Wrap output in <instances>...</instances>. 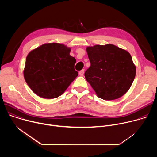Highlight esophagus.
Here are the masks:
<instances>
[{
    "mask_svg": "<svg viewBox=\"0 0 157 157\" xmlns=\"http://www.w3.org/2000/svg\"><path fill=\"white\" fill-rule=\"evenodd\" d=\"M84 73V70H81V71L79 72V74L80 76H83Z\"/></svg>",
    "mask_w": 157,
    "mask_h": 157,
    "instance_id": "esophagus-1",
    "label": "esophagus"
}]
</instances>
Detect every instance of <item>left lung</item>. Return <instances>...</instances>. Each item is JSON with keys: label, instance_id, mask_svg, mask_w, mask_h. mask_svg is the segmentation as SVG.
<instances>
[{"label": "left lung", "instance_id": "left-lung-1", "mask_svg": "<svg viewBox=\"0 0 157 157\" xmlns=\"http://www.w3.org/2000/svg\"><path fill=\"white\" fill-rule=\"evenodd\" d=\"M86 50L91 66L84 76L98 96L110 101L125 94L136 73L130 53L111 44L87 47Z\"/></svg>", "mask_w": 157, "mask_h": 157}]
</instances>
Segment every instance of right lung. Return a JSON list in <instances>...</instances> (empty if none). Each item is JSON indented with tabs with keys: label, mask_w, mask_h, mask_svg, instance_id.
<instances>
[{
	"label": "right lung",
	"mask_w": 157,
	"mask_h": 157,
	"mask_svg": "<svg viewBox=\"0 0 157 157\" xmlns=\"http://www.w3.org/2000/svg\"><path fill=\"white\" fill-rule=\"evenodd\" d=\"M64 44L46 43L29 53L25 62V79L38 96L53 99L61 95L78 76L76 59Z\"/></svg>",
	"instance_id": "right-lung-1"
}]
</instances>
